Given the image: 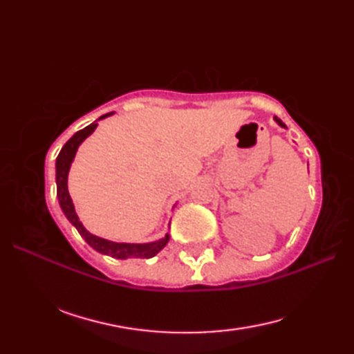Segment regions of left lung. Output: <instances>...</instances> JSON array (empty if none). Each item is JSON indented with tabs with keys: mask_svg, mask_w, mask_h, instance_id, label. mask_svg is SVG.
Returning a JSON list of instances; mask_svg holds the SVG:
<instances>
[{
	"mask_svg": "<svg viewBox=\"0 0 354 354\" xmlns=\"http://www.w3.org/2000/svg\"><path fill=\"white\" fill-rule=\"evenodd\" d=\"M275 122H277V123H278V124H280V126H281V127H286V126H284V123H283V122H281V120H278V118H277V117H275Z\"/></svg>",
	"mask_w": 354,
	"mask_h": 354,
	"instance_id": "left-lung-1",
	"label": "left lung"
}]
</instances>
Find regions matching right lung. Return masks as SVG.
<instances>
[{"label":"right lung","mask_w":354,"mask_h":354,"mask_svg":"<svg viewBox=\"0 0 354 354\" xmlns=\"http://www.w3.org/2000/svg\"><path fill=\"white\" fill-rule=\"evenodd\" d=\"M104 114L100 118H104L111 115ZM97 127V123H91L89 126L84 127V129L76 132L73 137L65 142V146L62 147L61 152H59L56 158V184H57V198H59V204H61L62 212L65 213L66 219H68L76 230L79 231V234L86 240V243L94 248L95 251H99L102 254L111 255L114 259H129V257H137V259H150L160 252L162 248L167 245L169 242V234H165L164 239L158 240V242L152 243H117V242H111V240L97 237L91 232H88L82 222L79 221V217L74 212V205L73 201L70 198L68 193V185H66V181H68V171L71 167V162L76 156L77 147L80 146V142L84 141L88 135H91L94 129Z\"/></svg>","instance_id":"1"}]
</instances>
